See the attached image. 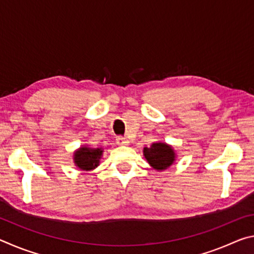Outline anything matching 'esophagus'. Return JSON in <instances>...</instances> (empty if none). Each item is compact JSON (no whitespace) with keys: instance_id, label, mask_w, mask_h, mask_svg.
Masks as SVG:
<instances>
[{"instance_id":"1","label":"esophagus","mask_w":254,"mask_h":254,"mask_svg":"<svg viewBox=\"0 0 254 254\" xmlns=\"http://www.w3.org/2000/svg\"><path fill=\"white\" fill-rule=\"evenodd\" d=\"M117 143L119 145H127L130 143V141H128L127 137H124V136H118L117 137Z\"/></svg>"}]
</instances>
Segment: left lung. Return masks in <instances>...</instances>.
<instances>
[{
  "instance_id": "1",
  "label": "left lung",
  "mask_w": 254,
  "mask_h": 254,
  "mask_svg": "<svg viewBox=\"0 0 254 254\" xmlns=\"http://www.w3.org/2000/svg\"><path fill=\"white\" fill-rule=\"evenodd\" d=\"M143 156L149 165L156 170H165L176 160V153L171 145L163 142H154L143 149Z\"/></svg>"
}]
</instances>
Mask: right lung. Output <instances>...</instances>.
Listing matches in <instances>:
<instances>
[{
	"label": "right lung",
	"mask_w": 254,
	"mask_h": 254,
	"mask_svg": "<svg viewBox=\"0 0 254 254\" xmlns=\"http://www.w3.org/2000/svg\"><path fill=\"white\" fill-rule=\"evenodd\" d=\"M102 154V148H89L84 145L74 152V162L80 170H93L100 165Z\"/></svg>",
	"instance_id": "1"
}]
</instances>
